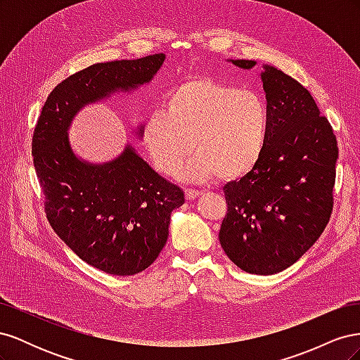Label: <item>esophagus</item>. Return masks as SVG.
Listing matches in <instances>:
<instances>
[{"label": "esophagus", "instance_id": "34e87169", "mask_svg": "<svg viewBox=\"0 0 360 360\" xmlns=\"http://www.w3.org/2000/svg\"><path fill=\"white\" fill-rule=\"evenodd\" d=\"M200 191L198 189H191V188H188V189H184V195H186V198L188 200H193V198H197V197H200Z\"/></svg>", "mask_w": 360, "mask_h": 360}]
</instances>
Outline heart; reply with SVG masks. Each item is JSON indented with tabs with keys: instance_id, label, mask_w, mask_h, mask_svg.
<instances>
[{
	"instance_id": "heart-1",
	"label": "heart",
	"mask_w": 360,
	"mask_h": 360,
	"mask_svg": "<svg viewBox=\"0 0 360 360\" xmlns=\"http://www.w3.org/2000/svg\"><path fill=\"white\" fill-rule=\"evenodd\" d=\"M269 132L270 111L259 93L195 78L167 93L162 110L146 120L143 143L162 174H172L193 148L183 177L231 181L258 165Z\"/></svg>"
}]
</instances>
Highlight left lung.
<instances>
[{"instance_id":"8db88e82","label":"left lung","mask_w":360,"mask_h":360,"mask_svg":"<svg viewBox=\"0 0 360 360\" xmlns=\"http://www.w3.org/2000/svg\"><path fill=\"white\" fill-rule=\"evenodd\" d=\"M252 69V60H228ZM270 132L258 165L224 186L228 213L219 242L248 274L285 270L317 242L330 219L338 144L329 120L291 76L263 66Z\"/></svg>"}]
</instances>
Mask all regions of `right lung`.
I'll return each mask as SVG.
<instances>
[{
	"instance_id": "obj_1",
	"label": "right lung",
	"mask_w": 360,
	"mask_h": 360,
	"mask_svg": "<svg viewBox=\"0 0 360 360\" xmlns=\"http://www.w3.org/2000/svg\"><path fill=\"white\" fill-rule=\"evenodd\" d=\"M165 53L97 63L51 91L32 135V160L53 231L85 263L129 276L146 270L168 238L171 213L184 202L169 183L126 146L114 160L91 163L69 141L72 120L85 105L148 84ZM143 126L135 132L143 138Z\"/></svg>"
}]
</instances>
